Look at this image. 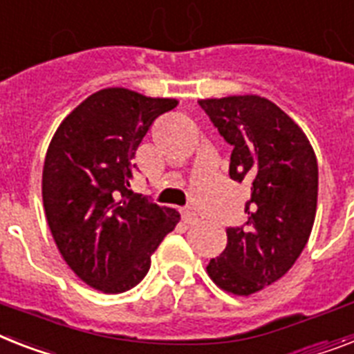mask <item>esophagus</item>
I'll return each mask as SVG.
<instances>
[{"instance_id": "34e87169", "label": "esophagus", "mask_w": 354, "mask_h": 354, "mask_svg": "<svg viewBox=\"0 0 354 354\" xmlns=\"http://www.w3.org/2000/svg\"><path fill=\"white\" fill-rule=\"evenodd\" d=\"M182 218H183V222H185V223H196L198 222V216L191 211V209H183Z\"/></svg>"}]
</instances>
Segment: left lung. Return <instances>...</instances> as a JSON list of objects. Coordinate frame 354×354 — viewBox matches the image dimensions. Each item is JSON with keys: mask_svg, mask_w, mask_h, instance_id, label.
<instances>
[{"mask_svg": "<svg viewBox=\"0 0 354 354\" xmlns=\"http://www.w3.org/2000/svg\"><path fill=\"white\" fill-rule=\"evenodd\" d=\"M232 147L229 176L251 185L247 222L227 227V245L207 272L225 291L249 297L280 280L311 236L318 198V163L297 123L260 96L200 100Z\"/></svg>", "mask_w": 354, "mask_h": 354, "instance_id": "1", "label": "left lung"}]
</instances>
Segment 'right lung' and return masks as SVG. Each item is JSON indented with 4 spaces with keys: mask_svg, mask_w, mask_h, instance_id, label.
Segmentation results:
<instances>
[{
    "mask_svg": "<svg viewBox=\"0 0 354 354\" xmlns=\"http://www.w3.org/2000/svg\"><path fill=\"white\" fill-rule=\"evenodd\" d=\"M176 100L127 88L97 91L62 122L43 165V207L67 266L87 286L123 292L143 280L151 254L176 227L174 209L134 194L132 158Z\"/></svg>",
    "mask_w": 354,
    "mask_h": 354,
    "instance_id": "1",
    "label": "right lung"
}]
</instances>
